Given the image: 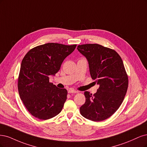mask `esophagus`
<instances>
[{
	"instance_id": "obj_1",
	"label": "esophagus",
	"mask_w": 147,
	"mask_h": 147,
	"mask_svg": "<svg viewBox=\"0 0 147 147\" xmlns=\"http://www.w3.org/2000/svg\"><path fill=\"white\" fill-rule=\"evenodd\" d=\"M68 93H78V92L76 90H69Z\"/></svg>"
}]
</instances>
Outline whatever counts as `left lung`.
<instances>
[{"mask_svg":"<svg viewBox=\"0 0 147 147\" xmlns=\"http://www.w3.org/2000/svg\"><path fill=\"white\" fill-rule=\"evenodd\" d=\"M77 49L86 57L91 77L99 86L93 95L84 92L80 114L92 121L105 120L119 108L127 92L128 78L123 62L115 51L98 44L79 45Z\"/></svg>","mask_w":147,"mask_h":147,"instance_id":"left-lung-1","label":"left lung"}]
</instances>
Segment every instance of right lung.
Instances as JSON below:
<instances>
[{
  "mask_svg": "<svg viewBox=\"0 0 147 147\" xmlns=\"http://www.w3.org/2000/svg\"><path fill=\"white\" fill-rule=\"evenodd\" d=\"M76 45L49 42L30 49L22 59L18 87L20 98L31 114L41 120L53 118L62 110L67 90L49 82Z\"/></svg>",
  "mask_w": 147,
  "mask_h": 147,
  "instance_id": "1",
  "label": "right lung"
}]
</instances>
